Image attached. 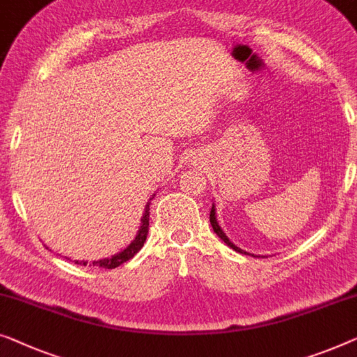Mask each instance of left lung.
<instances>
[{
  "label": "left lung",
  "instance_id": "obj_1",
  "mask_svg": "<svg viewBox=\"0 0 357 357\" xmlns=\"http://www.w3.org/2000/svg\"><path fill=\"white\" fill-rule=\"evenodd\" d=\"M209 222H211V225H213V229H214V231L217 234V236H219V238L225 243L227 246H230L231 250H235L236 252H241V255H251V252H248V251H245V250H241V248H238L236 245H234V243H231L230 240H229V236H227L224 231H222V229H220V225H219V222H217V217H215V208H214V204H213V209H211V214H209ZM251 256H255V255H251ZM255 257H259V256H255Z\"/></svg>",
  "mask_w": 357,
  "mask_h": 357
}]
</instances>
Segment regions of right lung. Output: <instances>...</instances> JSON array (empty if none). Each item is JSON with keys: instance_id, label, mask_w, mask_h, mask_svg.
<instances>
[{"instance_id": "right-lung-1", "label": "right lung", "mask_w": 357, "mask_h": 357, "mask_svg": "<svg viewBox=\"0 0 357 357\" xmlns=\"http://www.w3.org/2000/svg\"><path fill=\"white\" fill-rule=\"evenodd\" d=\"M151 199L153 198H149V201H151ZM148 227H149V203L144 206V213H143V217H142V224H140V229H138L137 235H135V240H133L130 245L126 248V250H122L121 252H117V255L111 256V257H105V259H100V261H93L91 264L93 266H98V267H102V268H116V267H119L121 264H123V262H127L128 259H132V257L135 256L137 252L142 250L143 245H144V241H146ZM74 262H75V264H80V266H86V261H74Z\"/></svg>"}]
</instances>
